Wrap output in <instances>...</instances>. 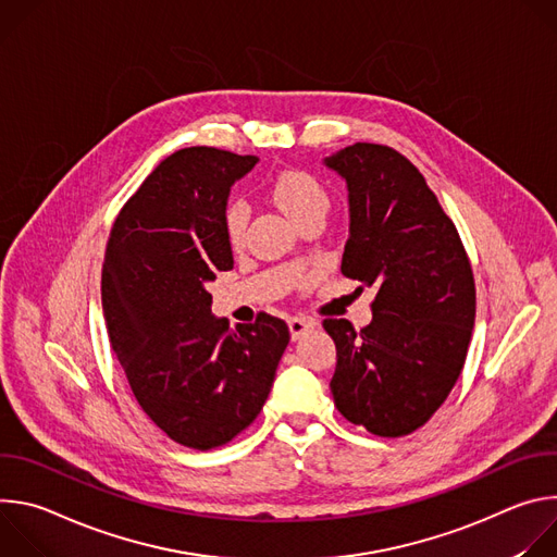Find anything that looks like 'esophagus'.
<instances>
[{"mask_svg":"<svg viewBox=\"0 0 557 557\" xmlns=\"http://www.w3.org/2000/svg\"><path fill=\"white\" fill-rule=\"evenodd\" d=\"M317 326L314 320H310V317H290L288 320V331H290V337L293 342L304 337L308 331H312Z\"/></svg>","mask_w":557,"mask_h":557,"instance_id":"34e87169","label":"esophagus"}]
</instances>
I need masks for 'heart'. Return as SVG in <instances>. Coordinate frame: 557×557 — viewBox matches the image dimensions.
Here are the masks:
<instances>
[{
    "label": "heart",
    "mask_w": 557,
    "mask_h": 557,
    "mask_svg": "<svg viewBox=\"0 0 557 557\" xmlns=\"http://www.w3.org/2000/svg\"><path fill=\"white\" fill-rule=\"evenodd\" d=\"M271 196L275 205L295 222H304L312 215H326L329 194L312 174L301 170H288L275 176L271 185ZM249 224V205L245 200H233L224 209V228L233 247L243 245L245 231Z\"/></svg>",
    "instance_id": "1"
}]
</instances>
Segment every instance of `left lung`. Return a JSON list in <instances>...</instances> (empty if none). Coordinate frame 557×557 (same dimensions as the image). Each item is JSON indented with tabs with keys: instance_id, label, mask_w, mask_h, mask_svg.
I'll use <instances>...</instances> for the list:
<instances>
[{
	"instance_id": "left-lung-1",
	"label": "left lung",
	"mask_w": 557,
	"mask_h": 557,
	"mask_svg": "<svg viewBox=\"0 0 557 557\" xmlns=\"http://www.w3.org/2000/svg\"><path fill=\"white\" fill-rule=\"evenodd\" d=\"M348 185L342 273L376 288L372 322L324 320L337 346V410L376 436H406L445 404L465 366L475 286L454 222L404 153L355 143L326 158Z\"/></svg>"
}]
</instances>
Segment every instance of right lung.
<instances>
[{
  "mask_svg": "<svg viewBox=\"0 0 557 557\" xmlns=\"http://www.w3.org/2000/svg\"><path fill=\"white\" fill-rule=\"evenodd\" d=\"M258 156L185 147L168 156L114 220L101 299L108 335L143 412L172 441L213 449L260 414L288 326L260 312L228 329L207 284L233 269L224 209Z\"/></svg>",
  "mask_w": 557,
  "mask_h": 557,
  "instance_id": "add662e5",
  "label": "right lung"
}]
</instances>
